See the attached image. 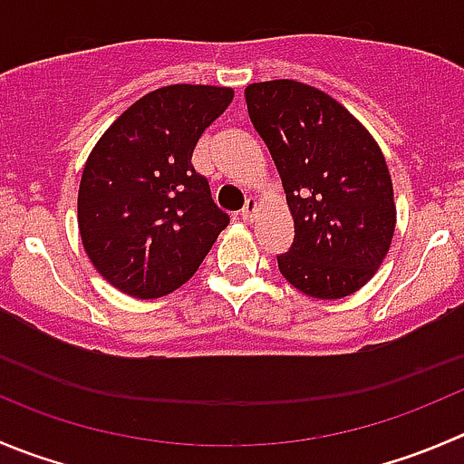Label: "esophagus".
Masks as SVG:
<instances>
[{
    "instance_id": "esophagus-1",
    "label": "esophagus",
    "mask_w": 464,
    "mask_h": 464,
    "mask_svg": "<svg viewBox=\"0 0 464 464\" xmlns=\"http://www.w3.org/2000/svg\"><path fill=\"white\" fill-rule=\"evenodd\" d=\"M256 210H258V201H256L254 197H249V199H246V204H245V208L240 210V218L245 219V222H254Z\"/></svg>"
}]
</instances>
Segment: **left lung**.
<instances>
[{
  "mask_svg": "<svg viewBox=\"0 0 464 464\" xmlns=\"http://www.w3.org/2000/svg\"><path fill=\"white\" fill-rule=\"evenodd\" d=\"M245 99L295 219V242L276 258L283 278L313 299L353 295L379 272L397 227L379 142L331 94L301 81L249 83Z\"/></svg>",
  "mask_w": 464,
  "mask_h": 464,
  "instance_id": "1",
  "label": "left lung"
}]
</instances>
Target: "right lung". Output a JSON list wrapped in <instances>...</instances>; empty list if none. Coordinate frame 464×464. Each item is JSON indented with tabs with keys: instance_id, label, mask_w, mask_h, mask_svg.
<instances>
[{
	"instance_id": "1",
	"label": "right lung",
	"mask_w": 464,
	"mask_h": 464,
	"mask_svg": "<svg viewBox=\"0 0 464 464\" xmlns=\"http://www.w3.org/2000/svg\"><path fill=\"white\" fill-rule=\"evenodd\" d=\"M231 102L224 85H165L131 103L90 151L76 199L81 242L124 295L159 299L181 287L228 227L192 151Z\"/></svg>"
}]
</instances>
